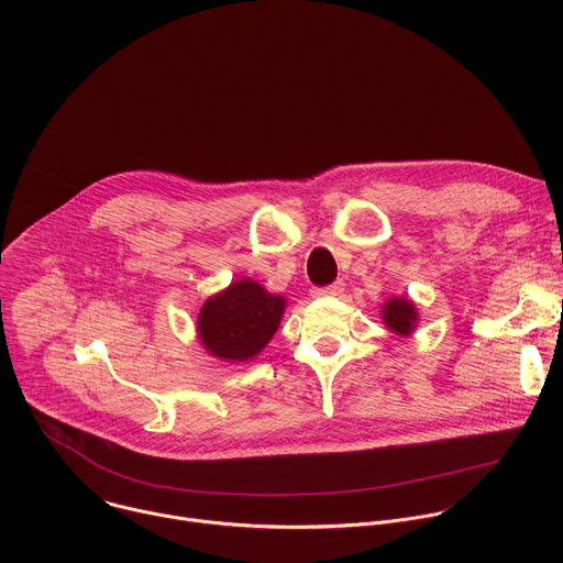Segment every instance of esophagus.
Segmentation results:
<instances>
[{
    "label": "esophagus",
    "instance_id": "1",
    "mask_svg": "<svg viewBox=\"0 0 563 563\" xmlns=\"http://www.w3.org/2000/svg\"><path fill=\"white\" fill-rule=\"evenodd\" d=\"M342 291H344V283H342V280H335L333 285H327V287H313V289H311V296L324 298V296H340Z\"/></svg>",
    "mask_w": 563,
    "mask_h": 563
}]
</instances>
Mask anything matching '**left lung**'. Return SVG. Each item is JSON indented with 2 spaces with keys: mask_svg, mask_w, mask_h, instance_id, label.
Masks as SVG:
<instances>
[{
  "mask_svg": "<svg viewBox=\"0 0 563 563\" xmlns=\"http://www.w3.org/2000/svg\"><path fill=\"white\" fill-rule=\"evenodd\" d=\"M382 320L384 324L397 333V335H410L417 327V320H419V313L415 309V302L406 296H399V298H390L384 309H382Z\"/></svg>",
  "mask_w": 563,
  "mask_h": 563,
  "instance_id": "1",
  "label": "left lung"
}]
</instances>
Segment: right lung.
<instances>
[{
	"mask_svg": "<svg viewBox=\"0 0 563 563\" xmlns=\"http://www.w3.org/2000/svg\"><path fill=\"white\" fill-rule=\"evenodd\" d=\"M285 302L252 278L234 280L203 302L197 318L199 342L223 362H247L274 338Z\"/></svg>",
	"mask_w": 563,
	"mask_h": 563,
	"instance_id": "right-lung-1",
	"label": "right lung"
}]
</instances>
